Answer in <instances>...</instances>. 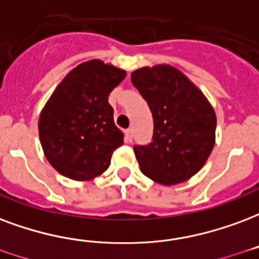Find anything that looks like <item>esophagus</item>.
Returning a JSON list of instances; mask_svg holds the SVG:
<instances>
[{
    "label": "esophagus",
    "mask_w": 259,
    "mask_h": 259,
    "mask_svg": "<svg viewBox=\"0 0 259 259\" xmlns=\"http://www.w3.org/2000/svg\"><path fill=\"white\" fill-rule=\"evenodd\" d=\"M132 140H133V130H124V141H126V143H132Z\"/></svg>",
    "instance_id": "obj_1"
}]
</instances>
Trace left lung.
Returning <instances> with one entry per match:
<instances>
[{"instance_id": "obj_1", "label": "left lung", "mask_w": 259, "mask_h": 259, "mask_svg": "<svg viewBox=\"0 0 259 259\" xmlns=\"http://www.w3.org/2000/svg\"><path fill=\"white\" fill-rule=\"evenodd\" d=\"M132 82L154 118L152 141L135 145L140 170L162 185L187 181L204 166L214 148V108L199 88L167 64L133 71Z\"/></svg>"}]
</instances>
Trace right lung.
<instances>
[{"label": "right lung", "instance_id": "1", "mask_svg": "<svg viewBox=\"0 0 259 259\" xmlns=\"http://www.w3.org/2000/svg\"><path fill=\"white\" fill-rule=\"evenodd\" d=\"M126 71L101 60L71 70L59 83L39 115L38 132L52 167L75 181L103 174L123 133L114 122L110 95Z\"/></svg>", "mask_w": 259, "mask_h": 259}]
</instances>
